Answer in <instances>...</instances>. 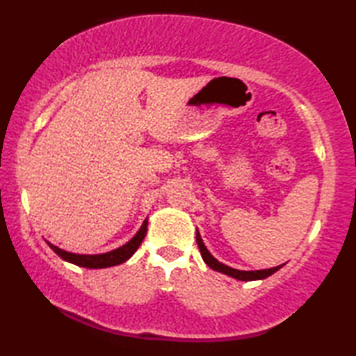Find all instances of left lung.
<instances>
[{"label":"left lung","mask_w":356,"mask_h":356,"mask_svg":"<svg viewBox=\"0 0 356 356\" xmlns=\"http://www.w3.org/2000/svg\"><path fill=\"white\" fill-rule=\"evenodd\" d=\"M197 243H198V248H200V252H201V257H202V259H204V263L210 267V269H213V270L224 273V275H229V277L239 280V281L264 280L267 277H270V275H273L275 272H278L281 267L284 266V264H281V266H277V267H272V269H263V270H238V269H234V267H229L226 264L220 263V261L216 259L212 255V253L207 250L204 243H202L198 229H197Z\"/></svg>","instance_id":"left-lung-1"}]
</instances>
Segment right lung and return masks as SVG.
Masks as SVG:
<instances>
[{
    "label": "right lung",
    "instance_id": "obj_1",
    "mask_svg": "<svg viewBox=\"0 0 356 356\" xmlns=\"http://www.w3.org/2000/svg\"><path fill=\"white\" fill-rule=\"evenodd\" d=\"M146 234H147V218L144 220L143 226L136 232V235L130 239V241L122 244L118 249L106 252V253H98V255H81V253H72V252L56 248V245H54L52 243L49 241L46 243L58 257L63 258L64 261H67V263H72L79 267H86V269H106V267H112V266H118L121 263H124V261H127L130 257H132L136 252V249L141 245Z\"/></svg>",
    "mask_w": 356,
    "mask_h": 356
}]
</instances>
